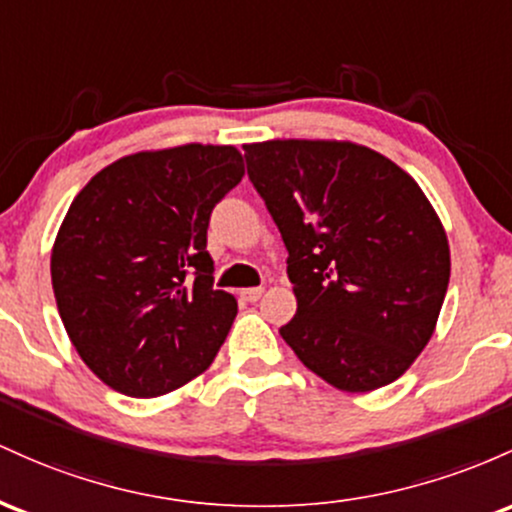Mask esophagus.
<instances>
[{
	"label": "esophagus",
	"mask_w": 512,
	"mask_h": 512,
	"mask_svg": "<svg viewBox=\"0 0 512 512\" xmlns=\"http://www.w3.org/2000/svg\"><path fill=\"white\" fill-rule=\"evenodd\" d=\"M263 295V287H246V290L239 292V297L244 302H258Z\"/></svg>",
	"instance_id": "esophagus-1"
}]
</instances>
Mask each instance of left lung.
<instances>
[{
	"label": "left lung",
	"mask_w": 512,
	"mask_h": 512,
	"mask_svg": "<svg viewBox=\"0 0 512 512\" xmlns=\"http://www.w3.org/2000/svg\"><path fill=\"white\" fill-rule=\"evenodd\" d=\"M244 157L290 254L297 314L280 336L341 392L399 380L428 346L450 283V244L426 193L348 140L251 142Z\"/></svg>",
	"instance_id": "8db88e82"
}]
</instances>
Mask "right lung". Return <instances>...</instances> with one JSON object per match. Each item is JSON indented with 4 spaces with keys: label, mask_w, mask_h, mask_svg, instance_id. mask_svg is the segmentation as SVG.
Here are the masks:
<instances>
[{
    "label": "right lung",
    "mask_w": 512,
    "mask_h": 512,
    "mask_svg": "<svg viewBox=\"0 0 512 512\" xmlns=\"http://www.w3.org/2000/svg\"><path fill=\"white\" fill-rule=\"evenodd\" d=\"M241 176L237 147L191 142L120 157L72 200L50 278L67 336L103 384L152 399L215 360L237 300L212 287L208 225Z\"/></svg>",
    "instance_id": "obj_1"
}]
</instances>
